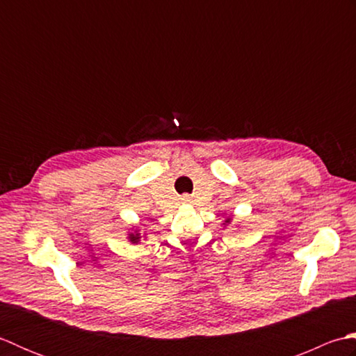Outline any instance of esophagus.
I'll return each instance as SVG.
<instances>
[{
  "instance_id": "obj_1",
  "label": "esophagus",
  "mask_w": 356,
  "mask_h": 356,
  "mask_svg": "<svg viewBox=\"0 0 356 356\" xmlns=\"http://www.w3.org/2000/svg\"><path fill=\"white\" fill-rule=\"evenodd\" d=\"M182 202L184 203H190L191 202V195L190 194H184L182 195Z\"/></svg>"
}]
</instances>
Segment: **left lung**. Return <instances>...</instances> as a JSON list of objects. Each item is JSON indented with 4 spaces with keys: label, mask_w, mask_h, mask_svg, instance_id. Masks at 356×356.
<instances>
[{
    "label": "left lung",
    "mask_w": 356,
    "mask_h": 356,
    "mask_svg": "<svg viewBox=\"0 0 356 356\" xmlns=\"http://www.w3.org/2000/svg\"><path fill=\"white\" fill-rule=\"evenodd\" d=\"M225 222H226V223H229V222H231V218H226V220H225Z\"/></svg>",
    "instance_id": "1"
}]
</instances>
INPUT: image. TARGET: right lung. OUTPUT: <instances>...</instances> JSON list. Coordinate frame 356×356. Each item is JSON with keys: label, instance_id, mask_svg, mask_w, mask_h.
Listing matches in <instances>:
<instances>
[{"label": "right lung", "instance_id": "obj_1", "mask_svg": "<svg viewBox=\"0 0 356 356\" xmlns=\"http://www.w3.org/2000/svg\"><path fill=\"white\" fill-rule=\"evenodd\" d=\"M139 238H140V236H139L138 232H136V234H130V240L133 241V243H138Z\"/></svg>", "mask_w": 356, "mask_h": 356}]
</instances>
